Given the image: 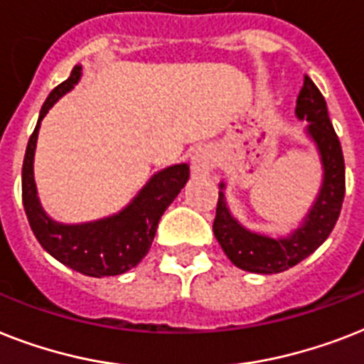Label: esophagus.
Segmentation results:
<instances>
[{"label": "esophagus", "instance_id": "esophagus-1", "mask_svg": "<svg viewBox=\"0 0 364 364\" xmlns=\"http://www.w3.org/2000/svg\"><path fill=\"white\" fill-rule=\"evenodd\" d=\"M215 168V153L211 147H198L192 153V173L196 177L208 176Z\"/></svg>", "mask_w": 364, "mask_h": 364}]
</instances>
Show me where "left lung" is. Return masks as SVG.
<instances>
[{
  "label": "left lung",
  "instance_id": "8db88e82",
  "mask_svg": "<svg viewBox=\"0 0 364 364\" xmlns=\"http://www.w3.org/2000/svg\"><path fill=\"white\" fill-rule=\"evenodd\" d=\"M295 115L299 121L309 123L305 136L314 144L321 164L320 191L297 228L286 235L252 232L233 217L226 200V183H218L220 191L213 233L230 262L249 273H282L309 258L329 237L341 215L346 191L344 155L331 125L326 99L309 76H305V84L297 97Z\"/></svg>",
  "mask_w": 364,
  "mask_h": 364
}]
</instances>
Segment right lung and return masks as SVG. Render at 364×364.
Segmentation results:
<instances>
[{
  "label": "right lung",
  "instance_id": "1",
  "mask_svg": "<svg viewBox=\"0 0 364 364\" xmlns=\"http://www.w3.org/2000/svg\"><path fill=\"white\" fill-rule=\"evenodd\" d=\"M82 65L48 95L28 141L22 166V202L35 237L50 256L85 277H115L136 267L151 249L159 220L188 181V164H173L153 173L121 211L90 223L65 224L44 211L37 196L33 162L41 121L65 93L80 82Z\"/></svg>",
  "mask_w": 364,
  "mask_h": 364
}]
</instances>
